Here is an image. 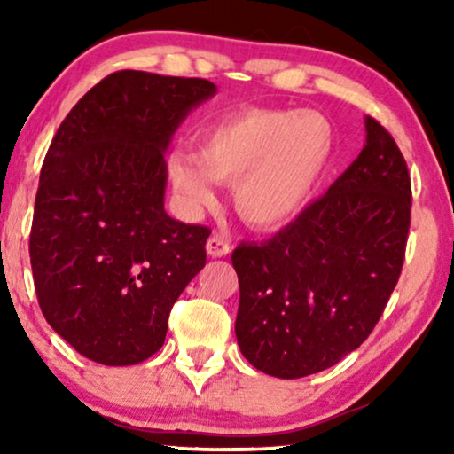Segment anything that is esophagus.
Here are the masks:
<instances>
[{"instance_id": "obj_1", "label": "esophagus", "mask_w": 454, "mask_h": 454, "mask_svg": "<svg viewBox=\"0 0 454 454\" xmlns=\"http://www.w3.org/2000/svg\"><path fill=\"white\" fill-rule=\"evenodd\" d=\"M207 252L208 256L213 258H223L231 252V244H229L225 238H221V235H213V238H208L207 241Z\"/></svg>"}]
</instances>
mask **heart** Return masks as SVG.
<instances>
[{"mask_svg":"<svg viewBox=\"0 0 454 454\" xmlns=\"http://www.w3.org/2000/svg\"><path fill=\"white\" fill-rule=\"evenodd\" d=\"M334 128L314 109H246L204 128L196 151L171 153L167 176L188 213L233 185V207L254 229H278L306 208L331 165Z\"/></svg>","mask_w":454,"mask_h":454,"instance_id":"heart-1","label":"heart"}]
</instances>
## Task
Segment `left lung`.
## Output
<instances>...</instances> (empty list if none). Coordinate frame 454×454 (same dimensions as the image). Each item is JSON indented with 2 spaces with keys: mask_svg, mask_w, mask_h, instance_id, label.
Listing matches in <instances>:
<instances>
[{
  "mask_svg": "<svg viewBox=\"0 0 454 454\" xmlns=\"http://www.w3.org/2000/svg\"><path fill=\"white\" fill-rule=\"evenodd\" d=\"M365 146L328 192L266 241L231 254L235 337L254 368L303 378L357 349L387 308L405 260L411 179L387 129L365 117Z\"/></svg>",
  "mask_w": 454,
  "mask_h": 454,
  "instance_id": "left-lung-1",
  "label": "left lung"
}]
</instances>
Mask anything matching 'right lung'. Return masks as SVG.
<instances>
[{
  "label": "right lung",
  "instance_id": "1",
  "mask_svg": "<svg viewBox=\"0 0 454 454\" xmlns=\"http://www.w3.org/2000/svg\"><path fill=\"white\" fill-rule=\"evenodd\" d=\"M216 92L204 78L109 74L74 105L43 160L30 229L41 312L80 356L134 365L165 343L210 229L165 213V151Z\"/></svg>",
  "mask_w": 454,
  "mask_h": 454
}]
</instances>
